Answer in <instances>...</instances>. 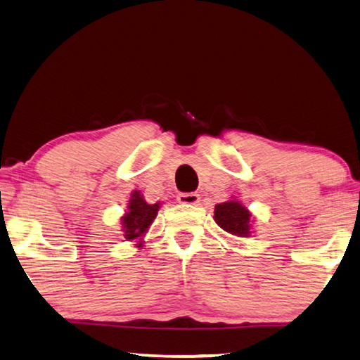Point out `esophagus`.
Masks as SVG:
<instances>
[{
  "instance_id": "1",
  "label": "esophagus",
  "mask_w": 360,
  "mask_h": 360,
  "mask_svg": "<svg viewBox=\"0 0 360 360\" xmlns=\"http://www.w3.org/2000/svg\"><path fill=\"white\" fill-rule=\"evenodd\" d=\"M179 202L185 205H198L200 202V196L198 193H181L179 194Z\"/></svg>"
}]
</instances>
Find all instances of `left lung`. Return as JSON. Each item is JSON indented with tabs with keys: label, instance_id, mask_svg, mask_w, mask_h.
I'll use <instances>...</instances> for the list:
<instances>
[{
	"label": "left lung",
	"instance_id": "left-lung-1",
	"mask_svg": "<svg viewBox=\"0 0 360 360\" xmlns=\"http://www.w3.org/2000/svg\"><path fill=\"white\" fill-rule=\"evenodd\" d=\"M213 219L223 231L236 237H251L255 234V218L248 207L242 204L237 196H231L226 202L217 204Z\"/></svg>",
	"mask_w": 360,
	"mask_h": 360
}]
</instances>
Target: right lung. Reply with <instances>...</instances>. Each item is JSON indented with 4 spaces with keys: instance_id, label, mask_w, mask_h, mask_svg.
Listing matches in <instances>:
<instances>
[{
    "instance_id": "obj_1",
    "label": "right lung",
    "mask_w": 360,
    "mask_h": 360,
    "mask_svg": "<svg viewBox=\"0 0 360 360\" xmlns=\"http://www.w3.org/2000/svg\"><path fill=\"white\" fill-rule=\"evenodd\" d=\"M161 205V202L148 204L143 199V194L141 191H132L126 210L120 217V228H122V234L120 236L126 242H131L136 248H142L143 237L148 232L150 226L153 224Z\"/></svg>"
}]
</instances>
